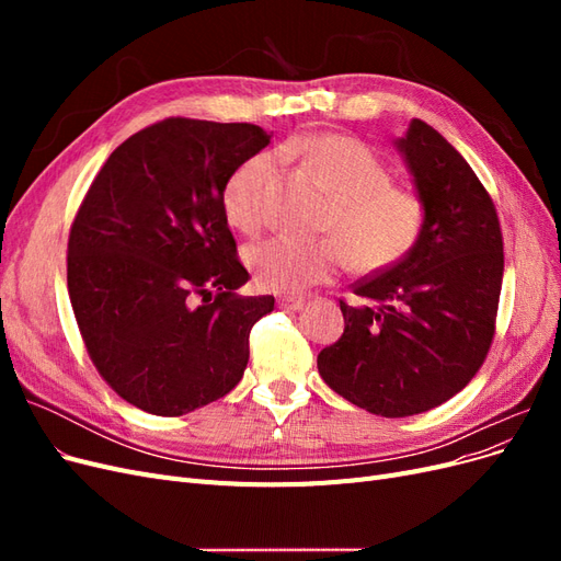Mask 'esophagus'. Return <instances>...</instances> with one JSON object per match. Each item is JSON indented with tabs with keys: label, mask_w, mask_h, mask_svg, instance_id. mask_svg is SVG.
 Instances as JSON below:
<instances>
[{
	"label": "esophagus",
	"mask_w": 561,
	"mask_h": 561,
	"mask_svg": "<svg viewBox=\"0 0 561 561\" xmlns=\"http://www.w3.org/2000/svg\"><path fill=\"white\" fill-rule=\"evenodd\" d=\"M278 307L285 311H299L304 307V297L299 295H283L278 297Z\"/></svg>",
	"instance_id": "esophagus-1"
}]
</instances>
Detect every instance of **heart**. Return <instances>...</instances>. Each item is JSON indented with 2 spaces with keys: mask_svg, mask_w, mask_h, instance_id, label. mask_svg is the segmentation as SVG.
<instances>
[{
  "mask_svg": "<svg viewBox=\"0 0 561 561\" xmlns=\"http://www.w3.org/2000/svg\"><path fill=\"white\" fill-rule=\"evenodd\" d=\"M325 182L334 201L322 219L325 239L278 233L248 248L254 283L268 293H299L332 280L351 266L377 274L410 254L426 225V208L416 194L390 184L393 173L369 145L346 135H311L285 145ZM276 159L260 151L245 159L222 186L227 222L243 233L264 227V182Z\"/></svg>",
  "mask_w": 561,
  "mask_h": 561,
  "instance_id": "obj_1",
  "label": "heart"
}]
</instances>
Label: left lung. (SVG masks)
<instances>
[{"label": "left lung", "instance_id": "left-lung-1", "mask_svg": "<svg viewBox=\"0 0 561 561\" xmlns=\"http://www.w3.org/2000/svg\"><path fill=\"white\" fill-rule=\"evenodd\" d=\"M398 147L426 208L423 233L400 264L353 285L367 304L339 299L344 334L318 353L334 393L388 419L428 412L478 375L503 283L496 206L466 159L421 118Z\"/></svg>", "mask_w": 561, "mask_h": 561}]
</instances>
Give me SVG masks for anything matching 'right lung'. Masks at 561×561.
I'll return each mask as SVG.
<instances>
[{
	"label": "right lung",
	"mask_w": 561,
	"mask_h": 561,
	"mask_svg": "<svg viewBox=\"0 0 561 561\" xmlns=\"http://www.w3.org/2000/svg\"><path fill=\"white\" fill-rule=\"evenodd\" d=\"M271 135L254 124L171 116L118 145L83 196L67 241V290L100 377L157 416L227 396L250 330L274 297H241L250 274L222 186Z\"/></svg>",
	"instance_id": "obj_1"
}]
</instances>
